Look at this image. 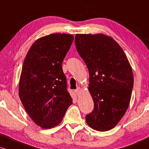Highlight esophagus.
Returning <instances> with one entry per match:
<instances>
[{
    "mask_svg": "<svg viewBox=\"0 0 149 149\" xmlns=\"http://www.w3.org/2000/svg\"><path fill=\"white\" fill-rule=\"evenodd\" d=\"M80 91H81V90H80V88H78L76 89V90H74L75 93H76L77 95H79V94L80 93Z\"/></svg>",
    "mask_w": 149,
    "mask_h": 149,
    "instance_id": "esophagus-1",
    "label": "esophagus"
}]
</instances>
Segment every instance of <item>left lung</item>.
<instances>
[{"mask_svg":"<svg viewBox=\"0 0 149 149\" xmlns=\"http://www.w3.org/2000/svg\"><path fill=\"white\" fill-rule=\"evenodd\" d=\"M76 49L88 69L94 110L85 117L97 131L114 127L125 113L134 85L132 70L120 46L103 34H76Z\"/></svg>","mask_w":149,"mask_h":149,"instance_id":"1","label":"left lung"}]
</instances>
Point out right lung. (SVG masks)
<instances>
[{"label": "right lung", "mask_w": 149, "mask_h": 149, "mask_svg": "<svg viewBox=\"0 0 149 149\" xmlns=\"http://www.w3.org/2000/svg\"><path fill=\"white\" fill-rule=\"evenodd\" d=\"M73 40L72 35L65 33L40 38L22 66L19 96L31 118L44 129L60 123L72 104L61 65Z\"/></svg>", "instance_id": "1"}]
</instances>
